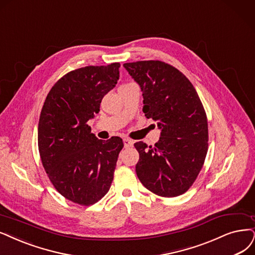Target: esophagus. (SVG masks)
Masks as SVG:
<instances>
[{"mask_svg": "<svg viewBox=\"0 0 255 255\" xmlns=\"http://www.w3.org/2000/svg\"><path fill=\"white\" fill-rule=\"evenodd\" d=\"M123 140H124L125 148H129V147H132L133 146V142L131 139H129L128 137H125Z\"/></svg>", "mask_w": 255, "mask_h": 255, "instance_id": "obj_1", "label": "esophagus"}]
</instances>
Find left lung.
<instances>
[{
    "label": "left lung",
    "instance_id": "left-lung-1",
    "mask_svg": "<svg viewBox=\"0 0 255 255\" xmlns=\"http://www.w3.org/2000/svg\"><path fill=\"white\" fill-rule=\"evenodd\" d=\"M143 91V112L162 130L154 146L137 142L138 180L163 197L185 193L202 170L208 151L206 111L191 82L162 61L125 63Z\"/></svg>",
    "mask_w": 255,
    "mask_h": 255
}]
</instances>
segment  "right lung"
<instances>
[{
	"label": "right lung",
	"instance_id": "obj_1",
	"mask_svg": "<svg viewBox=\"0 0 255 255\" xmlns=\"http://www.w3.org/2000/svg\"><path fill=\"white\" fill-rule=\"evenodd\" d=\"M120 66H86L66 73L41 111L37 145L43 167L56 191L81 206L96 204L109 191L124 147L119 136L98 139L87 124L117 85Z\"/></svg>",
	"mask_w": 255,
	"mask_h": 255
}]
</instances>
